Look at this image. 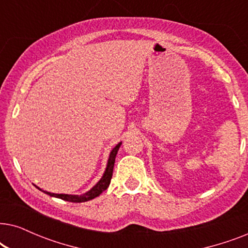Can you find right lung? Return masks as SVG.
<instances>
[{
  "mask_svg": "<svg viewBox=\"0 0 248 248\" xmlns=\"http://www.w3.org/2000/svg\"><path fill=\"white\" fill-rule=\"evenodd\" d=\"M121 144H122V142H120V143H117L113 148V150L110 151L109 158H108V161H107L106 169H105V172H104V175L101 176V178L97 182V184L94 185L93 188H90L89 191L84 193V194H81V195L55 194V193H50V192H47V191H43V189L39 188L38 186H36V185L35 186L39 189V191L46 193L47 195L54 196V198H57V199H62V200H64V201L74 202V203H81V202L90 201V200H93L94 198H97V196H99L101 193H103L104 191H106L108 186H109L111 176H113V169H114V164H115V158H116L117 151H118V149H120Z\"/></svg>",
  "mask_w": 248,
  "mask_h": 248,
  "instance_id": "right-lung-1",
  "label": "right lung"
}]
</instances>
